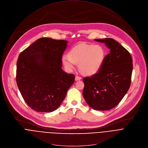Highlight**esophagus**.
<instances>
[{"label": "esophagus", "mask_w": 148, "mask_h": 148, "mask_svg": "<svg viewBox=\"0 0 148 148\" xmlns=\"http://www.w3.org/2000/svg\"><path fill=\"white\" fill-rule=\"evenodd\" d=\"M82 79L81 77H79V76H78V75L75 76V81H79V80H80V79Z\"/></svg>", "instance_id": "esophagus-1"}]
</instances>
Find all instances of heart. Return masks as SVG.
Masks as SVG:
<instances>
[{"instance_id":"b5f03b06","label":"heart","mask_w":148,"mask_h":148,"mask_svg":"<svg viewBox=\"0 0 148 148\" xmlns=\"http://www.w3.org/2000/svg\"><path fill=\"white\" fill-rule=\"evenodd\" d=\"M105 58V51L100 45L79 44L73 47L69 55L62 57V63L69 71L78 64L79 69L84 74L92 75L101 68Z\"/></svg>"}]
</instances>
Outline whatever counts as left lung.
I'll use <instances>...</instances> for the list:
<instances>
[{
  "instance_id": "obj_1",
  "label": "left lung",
  "mask_w": 148,
  "mask_h": 148,
  "mask_svg": "<svg viewBox=\"0 0 148 148\" xmlns=\"http://www.w3.org/2000/svg\"><path fill=\"white\" fill-rule=\"evenodd\" d=\"M105 43L110 53L104 58L98 72L83 79L82 94L87 104L96 110H109L116 107L128 90L132 72L129 52L112 38L96 39Z\"/></svg>"
}]
</instances>
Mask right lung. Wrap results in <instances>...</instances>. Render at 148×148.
<instances>
[{"label":"right lung","instance_id":"obj_1","mask_svg":"<svg viewBox=\"0 0 148 148\" xmlns=\"http://www.w3.org/2000/svg\"><path fill=\"white\" fill-rule=\"evenodd\" d=\"M67 43L39 38L18 56L17 84L24 100L35 111L52 112L57 109L74 82L75 75L62 69Z\"/></svg>","mask_w":148,"mask_h":148}]
</instances>
